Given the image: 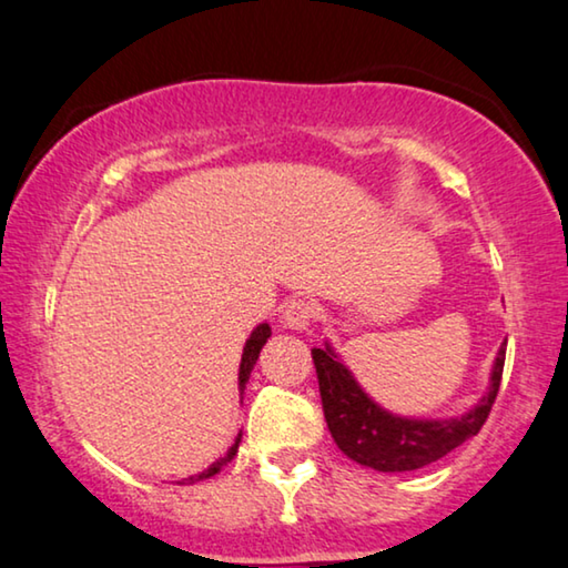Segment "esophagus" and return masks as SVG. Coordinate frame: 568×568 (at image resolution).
Segmentation results:
<instances>
[{"label": "esophagus", "mask_w": 568, "mask_h": 568, "mask_svg": "<svg viewBox=\"0 0 568 568\" xmlns=\"http://www.w3.org/2000/svg\"><path fill=\"white\" fill-rule=\"evenodd\" d=\"M311 318H314V306L303 298H293L283 308V322L285 326H291V329H306Z\"/></svg>", "instance_id": "34e87169"}]
</instances>
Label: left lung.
Returning a JSON list of instances; mask_svg holds the SVG:
<instances>
[{
  "instance_id": "obj_1",
  "label": "left lung",
  "mask_w": 568,
  "mask_h": 568,
  "mask_svg": "<svg viewBox=\"0 0 568 568\" xmlns=\"http://www.w3.org/2000/svg\"><path fill=\"white\" fill-rule=\"evenodd\" d=\"M505 347L507 342L499 347L489 390L481 402L453 419H406L381 409L329 345L314 347L311 357L316 365L324 419L334 443L347 458L383 474L417 470L445 458L455 447L478 435L489 417L505 371Z\"/></svg>"
}]
</instances>
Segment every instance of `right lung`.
<instances>
[{
    "label": "right lung",
    "instance_id": "1",
    "mask_svg": "<svg viewBox=\"0 0 568 568\" xmlns=\"http://www.w3.org/2000/svg\"><path fill=\"white\" fill-rule=\"evenodd\" d=\"M270 339V324H260L257 329L252 332V337L246 339V345H244V355H242V365H239V390H244V386H246V381H250V375H252V367H254V363H257V357H260V349L265 347V342ZM239 443H242V435L236 437V443L229 447V453L223 455V458H219L215 463H211V468H205L203 474H197V476H190V478H182L180 484H195V481H203V478H211V476H215L219 474V470L226 466V463H231V458H234L236 455V450H239Z\"/></svg>",
    "mask_w": 568,
    "mask_h": 568
}]
</instances>
